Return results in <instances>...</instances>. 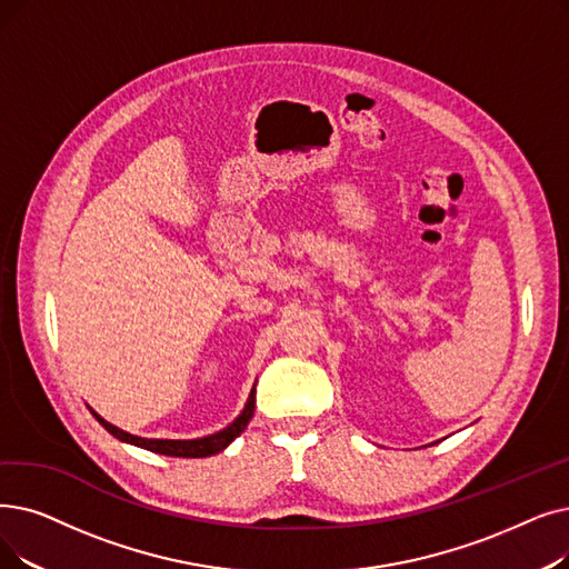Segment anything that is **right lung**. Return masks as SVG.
Masks as SVG:
<instances>
[{
	"label": "right lung",
	"instance_id": "add662e5",
	"mask_svg": "<svg viewBox=\"0 0 569 569\" xmlns=\"http://www.w3.org/2000/svg\"><path fill=\"white\" fill-rule=\"evenodd\" d=\"M92 411V409H90ZM253 411H256V388L251 390V398H249V405H246V409L241 411V416L237 418L234 423H230L226 430H220L216 435H209V437H202V439H143V437H134L130 432H122L120 428L107 423L104 418L100 413L92 416L100 421L116 439L120 441H130L134 443V447H141L146 451H153V453H162V456H179V458H207V456H213V453H220L226 447H230V443L246 430V426H249V421L253 418Z\"/></svg>",
	"mask_w": 569,
	"mask_h": 569
}]
</instances>
